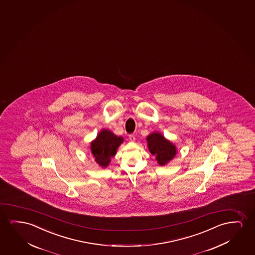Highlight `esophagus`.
<instances>
[{
    "instance_id": "obj_1",
    "label": "esophagus",
    "mask_w": 255,
    "mask_h": 255,
    "mask_svg": "<svg viewBox=\"0 0 255 255\" xmlns=\"http://www.w3.org/2000/svg\"><path fill=\"white\" fill-rule=\"evenodd\" d=\"M130 141H134L135 140V136L133 134H130L129 135Z\"/></svg>"
}]
</instances>
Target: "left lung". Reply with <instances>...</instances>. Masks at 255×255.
Segmentation results:
<instances>
[{"label": "left lung", "mask_w": 255, "mask_h": 255, "mask_svg": "<svg viewBox=\"0 0 255 255\" xmlns=\"http://www.w3.org/2000/svg\"><path fill=\"white\" fill-rule=\"evenodd\" d=\"M147 147L151 154L155 156L159 165L163 166L171 161L176 154V147L158 132L152 133L147 137Z\"/></svg>", "instance_id": "8db88e82"}]
</instances>
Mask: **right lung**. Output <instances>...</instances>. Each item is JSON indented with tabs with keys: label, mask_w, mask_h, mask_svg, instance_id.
I'll use <instances>...</instances> for the list:
<instances>
[{
	"label": "right lung",
	"mask_w": 255,
	"mask_h": 255,
	"mask_svg": "<svg viewBox=\"0 0 255 255\" xmlns=\"http://www.w3.org/2000/svg\"><path fill=\"white\" fill-rule=\"evenodd\" d=\"M122 142V136L115 135L110 130H101L96 139L91 142V151L94 160L102 168H107Z\"/></svg>",
	"instance_id": "1"
}]
</instances>
